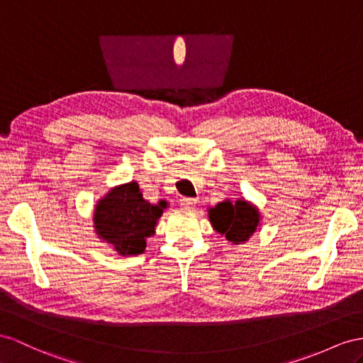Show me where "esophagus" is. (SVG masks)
I'll use <instances>...</instances> for the list:
<instances>
[{
    "instance_id": "obj_1",
    "label": "esophagus",
    "mask_w": 363,
    "mask_h": 363,
    "mask_svg": "<svg viewBox=\"0 0 363 363\" xmlns=\"http://www.w3.org/2000/svg\"><path fill=\"white\" fill-rule=\"evenodd\" d=\"M198 203V199L194 198H181L179 199V206L184 208V210H191L194 206Z\"/></svg>"
}]
</instances>
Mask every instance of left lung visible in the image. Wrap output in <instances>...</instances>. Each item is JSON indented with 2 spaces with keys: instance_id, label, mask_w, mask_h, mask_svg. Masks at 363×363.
I'll use <instances>...</instances> for the list:
<instances>
[{
  "instance_id": "obj_1",
  "label": "left lung",
  "mask_w": 363,
  "mask_h": 363,
  "mask_svg": "<svg viewBox=\"0 0 363 363\" xmlns=\"http://www.w3.org/2000/svg\"><path fill=\"white\" fill-rule=\"evenodd\" d=\"M208 219L219 235L225 236L231 244H245L261 227V213L255 203L244 198L236 201L225 199L208 208Z\"/></svg>"
}]
</instances>
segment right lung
Returning <instances> with one entry per match:
<instances>
[{
  "instance_id": "1",
  "label": "right lung",
  "mask_w": 363,
  "mask_h": 363,
  "mask_svg": "<svg viewBox=\"0 0 363 363\" xmlns=\"http://www.w3.org/2000/svg\"><path fill=\"white\" fill-rule=\"evenodd\" d=\"M167 207L169 202L164 199L156 203L145 201L136 181L121 184L98 199L93 210V228L118 255H141Z\"/></svg>"
}]
</instances>
